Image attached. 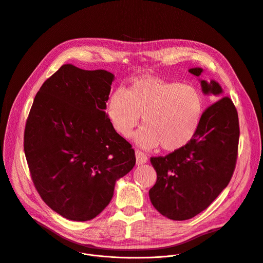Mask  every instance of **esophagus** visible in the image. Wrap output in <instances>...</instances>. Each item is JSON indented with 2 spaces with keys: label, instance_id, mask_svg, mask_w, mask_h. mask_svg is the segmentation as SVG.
I'll use <instances>...</instances> for the list:
<instances>
[{
  "label": "esophagus",
  "instance_id": "esophagus-1",
  "mask_svg": "<svg viewBox=\"0 0 263 263\" xmlns=\"http://www.w3.org/2000/svg\"><path fill=\"white\" fill-rule=\"evenodd\" d=\"M135 155H136V164L141 165L147 161V156L143 152H141L140 149H136Z\"/></svg>",
  "mask_w": 263,
  "mask_h": 263
}]
</instances>
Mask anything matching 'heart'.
Listing matches in <instances>:
<instances>
[{"instance_id":"1","label":"heart","mask_w":263,"mask_h":263,"mask_svg":"<svg viewBox=\"0 0 263 263\" xmlns=\"http://www.w3.org/2000/svg\"><path fill=\"white\" fill-rule=\"evenodd\" d=\"M107 114L115 130L131 136L142 116L143 126L135 141L151 148L161 145L173 152L189 144L197 135L204 114V99L193 86L175 81L145 77L128 89L117 88L107 101Z\"/></svg>"}]
</instances>
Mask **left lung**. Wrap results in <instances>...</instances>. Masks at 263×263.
Wrapping results in <instances>:
<instances>
[{
  "label": "left lung",
  "instance_id": "8db88e82",
  "mask_svg": "<svg viewBox=\"0 0 263 263\" xmlns=\"http://www.w3.org/2000/svg\"><path fill=\"white\" fill-rule=\"evenodd\" d=\"M202 68L190 71L200 76ZM204 93L220 98L215 81H201ZM239 122L235 105L222 97L204 110L195 138L166 156L151 157L157 181L148 192L153 206L173 220L204 211L229 184L237 161Z\"/></svg>",
  "mask_w": 263,
  "mask_h": 263
}]
</instances>
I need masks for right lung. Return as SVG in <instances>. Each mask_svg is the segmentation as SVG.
<instances>
[{
  "mask_svg": "<svg viewBox=\"0 0 263 263\" xmlns=\"http://www.w3.org/2000/svg\"><path fill=\"white\" fill-rule=\"evenodd\" d=\"M114 77L63 64L36 93L26 122L24 149L35 189L70 220L100 214L116 181L135 165L132 145L105 111Z\"/></svg>",
  "mask_w": 263,
  "mask_h": 263,
  "instance_id": "obj_1",
  "label": "right lung"
}]
</instances>
